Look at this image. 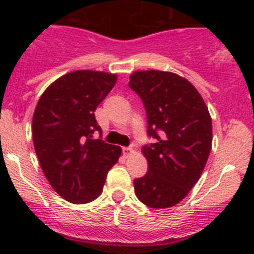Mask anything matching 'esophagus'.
<instances>
[{
  "label": "esophagus",
  "mask_w": 254,
  "mask_h": 254,
  "mask_svg": "<svg viewBox=\"0 0 254 254\" xmlns=\"http://www.w3.org/2000/svg\"><path fill=\"white\" fill-rule=\"evenodd\" d=\"M122 152H124V154L128 157V155H130L133 153V148L132 147H125L124 149H122Z\"/></svg>",
  "instance_id": "esophagus-1"
}]
</instances>
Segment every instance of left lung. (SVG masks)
I'll list each match as a JSON object with an SVG mask.
<instances>
[{
	"mask_svg": "<svg viewBox=\"0 0 254 254\" xmlns=\"http://www.w3.org/2000/svg\"><path fill=\"white\" fill-rule=\"evenodd\" d=\"M130 89L147 112V133L155 143L144 145L147 174L134 179L139 201L153 209L179 204L197 183L212 145V121L204 99L185 77L170 71L137 70Z\"/></svg>",
	"mask_w": 254,
	"mask_h": 254,
	"instance_id": "1",
	"label": "left lung"
}]
</instances>
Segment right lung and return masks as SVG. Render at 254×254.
I'll return each instance as SVG.
<instances>
[{"label":"right lung","mask_w":254,"mask_h":254,"mask_svg":"<svg viewBox=\"0 0 254 254\" xmlns=\"http://www.w3.org/2000/svg\"><path fill=\"white\" fill-rule=\"evenodd\" d=\"M116 81L111 72H67L45 89L34 110L32 135L39 164L53 189L72 204L97 199L121 157V147L92 139L101 130L95 110Z\"/></svg>","instance_id":"right-lung-1"}]
</instances>
